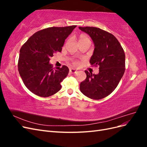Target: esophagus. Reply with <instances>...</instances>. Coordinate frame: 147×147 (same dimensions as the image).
Listing matches in <instances>:
<instances>
[{
  "label": "esophagus",
  "mask_w": 147,
  "mask_h": 147,
  "mask_svg": "<svg viewBox=\"0 0 147 147\" xmlns=\"http://www.w3.org/2000/svg\"><path fill=\"white\" fill-rule=\"evenodd\" d=\"M69 72L71 73V74H75L76 73L77 71V70H75V69H70V70H69Z\"/></svg>",
  "instance_id": "obj_1"
}]
</instances>
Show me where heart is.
I'll use <instances>...</instances> for the list:
<instances>
[{
	"label": "heart",
	"instance_id": "obj_1",
	"mask_svg": "<svg viewBox=\"0 0 147 147\" xmlns=\"http://www.w3.org/2000/svg\"><path fill=\"white\" fill-rule=\"evenodd\" d=\"M86 41H90L91 42L90 38L88 37L87 36H86V35H81L80 36L79 43L83 42H86ZM72 63H73V65H75V66H77L79 64L78 61H73Z\"/></svg>",
	"mask_w": 147,
	"mask_h": 147
}]
</instances>
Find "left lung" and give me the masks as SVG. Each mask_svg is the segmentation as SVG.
Instances as JSON below:
<instances>
[{"instance_id": "8db88e82", "label": "left lung", "mask_w": 147, "mask_h": 147, "mask_svg": "<svg viewBox=\"0 0 147 147\" xmlns=\"http://www.w3.org/2000/svg\"><path fill=\"white\" fill-rule=\"evenodd\" d=\"M91 37L94 51L90 63L99 66L98 74L85 70L86 78L80 83V90L89 98L99 100L110 94L125 72V54L121 44L114 35L94 27H79Z\"/></svg>"}]
</instances>
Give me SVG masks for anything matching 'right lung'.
<instances>
[{"label": "right lung", "instance_id": "1", "mask_svg": "<svg viewBox=\"0 0 147 147\" xmlns=\"http://www.w3.org/2000/svg\"><path fill=\"white\" fill-rule=\"evenodd\" d=\"M76 26L38 30L21 47L18 71L26 88L34 94L47 97L61 89V83L67 76L69 69L65 65L55 69L49 61L53 54L62 51L65 40Z\"/></svg>", "mask_w": 147, "mask_h": 147}]
</instances>
